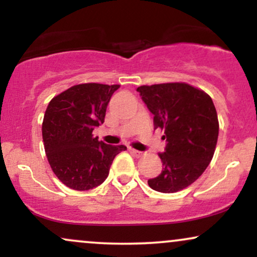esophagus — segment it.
I'll use <instances>...</instances> for the list:
<instances>
[{
  "instance_id": "esophagus-1",
  "label": "esophagus",
  "mask_w": 257,
  "mask_h": 257,
  "mask_svg": "<svg viewBox=\"0 0 257 257\" xmlns=\"http://www.w3.org/2000/svg\"><path fill=\"white\" fill-rule=\"evenodd\" d=\"M129 151H131L133 155H135L137 156V157H141V156H143V152H140V151H138V150H134V149H129Z\"/></svg>"
}]
</instances>
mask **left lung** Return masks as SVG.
Returning a JSON list of instances; mask_svg holds the SVG:
<instances>
[{
	"label": "left lung",
	"mask_w": 257,
	"mask_h": 257,
	"mask_svg": "<svg viewBox=\"0 0 257 257\" xmlns=\"http://www.w3.org/2000/svg\"><path fill=\"white\" fill-rule=\"evenodd\" d=\"M153 113L155 129L164 131L166 152L159 153L163 170L150 179L152 190L174 193L193 184L213 159L219 119L204 90L185 82L140 85L137 89Z\"/></svg>",
	"instance_id": "1"
}]
</instances>
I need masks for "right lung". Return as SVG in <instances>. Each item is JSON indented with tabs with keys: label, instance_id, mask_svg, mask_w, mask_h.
<instances>
[{
	"label": "right lung",
	"instance_id": "add662e5",
	"mask_svg": "<svg viewBox=\"0 0 257 257\" xmlns=\"http://www.w3.org/2000/svg\"><path fill=\"white\" fill-rule=\"evenodd\" d=\"M118 84L72 85L49 101L42 123L44 151L53 173L67 187L87 191L101 185L124 145L93 137L105 120L106 107Z\"/></svg>",
	"mask_w": 257,
	"mask_h": 257
}]
</instances>
